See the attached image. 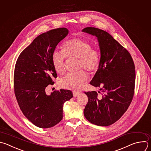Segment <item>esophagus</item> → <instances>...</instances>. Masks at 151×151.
Masks as SVG:
<instances>
[{"mask_svg":"<svg viewBox=\"0 0 151 151\" xmlns=\"http://www.w3.org/2000/svg\"><path fill=\"white\" fill-rule=\"evenodd\" d=\"M80 93H81V92L79 91H73V95L74 97H76V96H78Z\"/></svg>","mask_w":151,"mask_h":151,"instance_id":"34e87169","label":"esophagus"}]
</instances>
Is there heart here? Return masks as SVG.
Returning a JSON list of instances; mask_svg holds the SVG:
<instances>
[{
	"instance_id": "1",
	"label": "heart",
	"mask_w": 151,
	"mask_h": 151,
	"mask_svg": "<svg viewBox=\"0 0 151 151\" xmlns=\"http://www.w3.org/2000/svg\"><path fill=\"white\" fill-rule=\"evenodd\" d=\"M67 58L79 59V67L83 68L90 72H95L99 65L100 54L98 50L92 47L91 43L82 38H75L66 41L63 50H55L52 56V63L58 73L64 72V62ZM86 73L81 70L75 73H70L62 78L59 85L65 89H78L87 79Z\"/></svg>"
}]
</instances>
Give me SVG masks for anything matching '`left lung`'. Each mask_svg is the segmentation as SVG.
Wrapping results in <instances>:
<instances>
[{"mask_svg":"<svg viewBox=\"0 0 151 151\" xmlns=\"http://www.w3.org/2000/svg\"><path fill=\"white\" fill-rule=\"evenodd\" d=\"M82 32L96 37L100 50V63L90 82L100 87L102 96L95 91L85 92L88 97L83 113L97 126H108L117 122L126 111L134 95L135 68L131 55L109 33L94 27ZM99 93V91H98Z\"/></svg>","mask_w":151,"mask_h":151,"instance_id":"left-lung-1","label":"left lung"}]
</instances>
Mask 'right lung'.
<instances>
[{"instance_id":"add662e5","label":"right lung","mask_w":151,"mask_h":151,"mask_svg":"<svg viewBox=\"0 0 151 151\" xmlns=\"http://www.w3.org/2000/svg\"><path fill=\"white\" fill-rule=\"evenodd\" d=\"M69 34L59 28L40 34L19 56L14 72V91L24 115L40 128L52 127L63 119V104L73 97L60 89L47 95L45 88L57 78L52 56L58 43Z\"/></svg>"}]
</instances>
